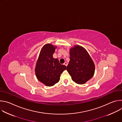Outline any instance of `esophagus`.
Segmentation results:
<instances>
[{"mask_svg":"<svg viewBox=\"0 0 122 122\" xmlns=\"http://www.w3.org/2000/svg\"><path fill=\"white\" fill-rule=\"evenodd\" d=\"M64 65H65V66H67V63L66 62H65V63H64Z\"/></svg>","mask_w":122,"mask_h":122,"instance_id":"obj_1","label":"esophagus"}]
</instances>
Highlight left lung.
I'll return each instance as SVG.
<instances>
[{
  "mask_svg": "<svg viewBox=\"0 0 122 122\" xmlns=\"http://www.w3.org/2000/svg\"><path fill=\"white\" fill-rule=\"evenodd\" d=\"M70 61L66 70L75 82L83 84L94 75V63L85 48L76 45L69 49Z\"/></svg>",
  "mask_w": 122,
  "mask_h": 122,
  "instance_id": "1",
  "label": "left lung"
}]
</instances>
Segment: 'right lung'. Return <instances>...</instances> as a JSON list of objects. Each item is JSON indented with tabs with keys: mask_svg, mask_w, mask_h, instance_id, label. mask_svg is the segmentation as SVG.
<instances>
[{
	"mask_svg": "<svg viewBox=\"0 0 122 122\" xmlns=\"http://www.w3.org/2000/svg\"><path fill=\"white\" fill-rule=\"evenodd\" d=\"M56 46L48 43L41 48L35 69L38 80L47 86H52L60 80L61 74L66 69L60 64L57 58L53 57Z\"/></svg>",
	"mask_w": 122,
	"mask_h": 122,
	"instance_id": "add662e5",
	"label": "right lung"
}]
</instances>
